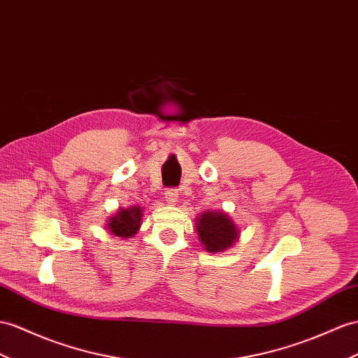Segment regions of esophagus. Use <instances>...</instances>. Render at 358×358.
I'll return each instance as SVG.
<instances>
[{
	"mask_svg": "<svg viewBox=\"0 0 358 358\" xmlns=\"http://www.w3.org/2000/svg\"><path fill=\"white\" fill-rule=\"evenodd\" d=\"M164 198H166V201H168L171 206H176L178 203V190L177 189L166 190V194H164Z\"/></svg>",
	"mask_w": 358,
	"mask_h": 358,
	"instance_id": "obj_1",
	"label": "esophagus"
}]
</instances>
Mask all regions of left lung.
Listing matches in <instances>:
<instances>
[{
    "label": "left lung",
    "mask_w": 358,
    "mask_h": 358,
    "mask_svg": "<svg viewBox=\"0 0 358 358\" xmlns=\"http://www.w3.org/2000/svg\"><path fill=\"white\" fill-rule=\"evenodd\" d=\"M198 241L207 252H224L239 241L241 228L224 212L206 210L195 217Z\"/></svg>",
    "instance_id": "1"
}]
</instances>
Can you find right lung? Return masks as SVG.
<instances>
[{
    "instance_id": "1",
    "label": "right lung",
    "mask_w": 358,
    "mask_h": 358,
    "mask_svg": "<svg viewBox=\"0 0 358 358\" xmlns=\"http://www.w3.org/2000/svg\"><path fill=\"white\" fill-rule=\"evenodd\" d=\"M142 217H143V208L136 204L128 208L119 207L116 213L107 217L106 228L108 233H112L116 237H121V239H131V237L139 231L142 225Z\"/></svg>"
}]
</instances>
